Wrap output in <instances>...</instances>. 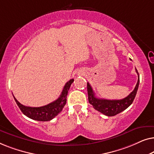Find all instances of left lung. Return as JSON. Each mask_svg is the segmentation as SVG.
Instances as JSON below:
<instances>
[{"label":"left lung","instance_id":"left-lung-1","mask_svg":"<svg viewBox=\"0 0 154 154\" xmlns=\"http://www.w3.org/2000/svg\"><path fill=\"white\" fill-rule=\"evenodd\" d=\"M135 70L138 75V81L135 88L129 95L126 97L125 98L122 99V100H109L97 98L94 95V92L92 90L91 85H90L89 83H88L87 88L88 100H89L90 104L92 105L94 109L100 111L103 114L107 116H116L118 113L125 110L133 102L134 99L135 97L137 92L138 90L139 83H140V75H139L137 70V69H135Z\"/></svg>","mask_w":154,"mask_h":154}]
</instances>
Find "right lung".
<instances>
[{"mask_svg":"<svg viewBox=\"0 0 154 154\" xmlns=\"http://www.w3.org/2000/svg\"><path fill=\"white\" fill-rule=\"evenodd\" d=\"M74 80L71 79L65 84L60 97L45 106L40 107L26 106L20 104L14 97L15 102L22 112L29 119L38 121H49L57 116L64 108L66 102V97L71 83Z\"/></svg>","mask_w":154,"mask_h":154,"instance_id":"add662e5","label":"right lung"}]
</instances>
